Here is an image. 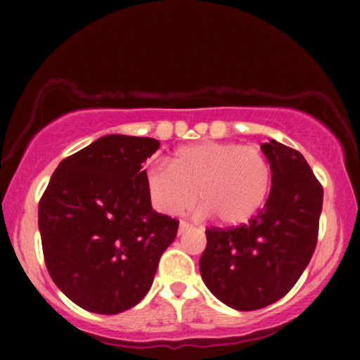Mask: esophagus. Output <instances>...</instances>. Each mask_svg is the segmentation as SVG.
<instances>
[{"label":"esophagus","instance_id":"34e87169","mask_svg":"<svg viewBox=\"0 0 360 360\" xmlns=\"http://www.w3.org/2000/svg\"><path fill=\"white\" fill-rule=\"evenodd\" d=\"M191 228V224L188 221H180V228H179V234H184L185 231H188Z\"/></svg>","mask_w":360,"mask_h":360}]
</instances>
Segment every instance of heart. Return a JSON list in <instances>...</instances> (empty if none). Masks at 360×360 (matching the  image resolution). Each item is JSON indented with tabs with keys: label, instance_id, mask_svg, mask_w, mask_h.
<instances>
[{
	"label": "heart",
	"instance_id": "b5f03b06",
	"mask_svg": "<svg viewBox=\"0 0 360 360\" xmlns=\"http://www.w3.org/2000/svg\"><path fill=\"white\" fill-rule=\"evenodd\" d=\"M144 180L150 205L159 213H185L200 195L205 214L233 226L245 223L264 205L272 167L255 144L206 141L176 149L170 165L152 162Z\"/></svg>",
	"mask_w": 360,
	"mask_h": 360
}]
</instances>
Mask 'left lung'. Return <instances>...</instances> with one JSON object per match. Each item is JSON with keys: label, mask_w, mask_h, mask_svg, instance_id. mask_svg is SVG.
Instances as JSON below:
<instances>
[{"label": "left lung", "mask_w": 360, "mask_h": 360, "mask_svg": "<svg viewBox=\"0 0 360 360\" xmlns=\"http://www.w3.org/2000/svg\"><path fill=\"white\" fill-rule=\"evenodd\" d=\"M272 167L265 206L245 224L206 229L200 272L221 302L254 311L285 297L313 257L323 186L304 157L270 139L262 144Z\"/></svg>", "instance_id": "1"}]
</instances>
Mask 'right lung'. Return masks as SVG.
<instances>
[{"mask_svg":"<svg viewBox=\"0 0 360 360\" xmlns=\"http://www.w3.org/2000/svg\"><path fill=\"white\" fill-rule=\"evenodd\" d=\"M150 137L105 136L63 159L41 201L44 260L58 288L88 311L116 314L149 292L179 221L155 213L142 164Z\"/></svg>","mask_w":360,"mask_h":360,"instance_id":"1","label":"right lung"}]
</instances>
